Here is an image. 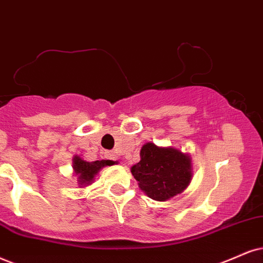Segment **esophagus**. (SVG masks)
<instances>
[{
	"label": "esophagus",
	"instance_id": "obj_1",
	"mask_svg": "<svg viewBox=\"0 0 263 263\" xmlns=\"http://www.w3.org/2000/svg\"><path fill=\"white\" fill-rule=\"evenodd\" d=\"M106 157L108 158V160H112V161L118 160V155H117L116 152H106Z\"/></svg>",
	"mask_w": 263,
	"mask_h": 263
}]
</instances>
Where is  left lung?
I'll list each match as a JSON object with an SVG mask.
<instances>
[{
  "mask_svg": "<svg viewBox=\"0 0 263 263\" xmlns=\"http://www.w3.org/2000/svg\"><path fill=\"white\" fill-rule=\"evenodd\" d=\"M132 174L148 197L166 201L189 185L193 177L191 158L177 148L147 142L141 147L140 162L132 167Z\"/></svg>",
  "mask_w": 263,
  "mask_h": 263,
  "instance_id": "obj_1",
  "label": "left lung"
}]
</instances>
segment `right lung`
<instances>
[{
	"label": "right lung",
	"mask_w": 263,
	"mask_h": 263,
	"mask_svg": "<svg viewBox=\"0 0 263 263\" xmlns=\"http://www.w3.org/2000/svg\"><path fill=\"white\" fill-rule=\"evenodd\" d=\"M111 164H113V162L109 160L87 162L84 161L80 156L73 157V170L76 176H78V184L80 187L91 184L93 177L99 173L100 170L105 166H111Z\"/></svg>",
	"instance_id": "1"
}]
</instances>
